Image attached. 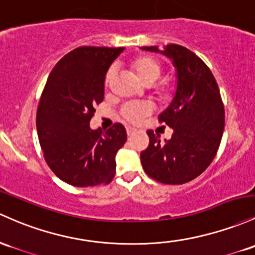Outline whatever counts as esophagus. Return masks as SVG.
<instances>
[{
    "instance_id": "1",
    "label": "esophagus",
    "mask_w": 255,
    "mask_h": 255,
    "mask_svg": "<svg viewBox=\"0 0 255 255\" xmlns=\"http://www.w3.org/2000/svg\"><path fill=\"white\" fill-rule=\"evenodd\" d=\"M126 129H127V134H128V136L133 135V134L136 132V129H135V128L130 127V126H129V127H127V128H126Z\"/></svg>"
}]
</instances>
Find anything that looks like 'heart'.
<instances>
[{"instance_id":"obj_1","label":"heart","mask_w":255,"mask_h":255,"mask_svg":"<svg viewBox=\"0 0 255 255\" xmlns=\"http://www.w3.org/2000/svg\"><path fill=\"white\" fill-rule=\"evenodd\" d=\"M132 66L138 76L144 83L150 85L153 83L161 75V66L158 61L151 57H140L132 63ZM114 70L110 69L106 74V82L110 81ZM158 93H164V87H158ZM152 104L147 102H132L122 108V116L130 122H139L142 117L152 111Z\"/></svg>"}]
</instances>
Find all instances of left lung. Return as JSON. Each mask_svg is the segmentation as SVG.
Here are the masks:
<instances>
[{
  "label": "left lung",
  "instance_id": "left-lung-1",
  "mask_svg": "<svg viewBox=\"0 0 255 255\" xmlns=\"http://www.w3.org/2000/svg\"><path fill=\"white\" fill-rule=\"evenodd\" d=\"M141 49L166 55L177 71L174 97L158 115L159 121L173 129L172 138L161 141L159 135L147 130L149 146L140 152L142 168L162 184L187 183L205 172L222 140L225 113L217 81L208 66L185 47Z\"/></svg>",
  "mask_w": 255,
  "mask_h": 255
}]
</instances>
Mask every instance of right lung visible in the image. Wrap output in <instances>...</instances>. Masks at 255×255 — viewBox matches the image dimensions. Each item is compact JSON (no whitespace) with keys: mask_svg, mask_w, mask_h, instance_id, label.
<instances>
[{"mask_svg":"<svg viewBox=\"0 0 255 255\" xmlns=\"http://www.w3.org/2000/svg\"><path fill=\"white\" fill-rule=\"evenodd\" d=\"M125 50L80 47L58 61L49 74L36 117L44 159L58 178L74 186L113 180L116 153L127 141L121 123L103 132L89 122L104 99L105 76Z\"/></svg>","mask_w":255,"mask_h":255,"instance_id":"add662e5","label":"right lung"}]
</instances>
